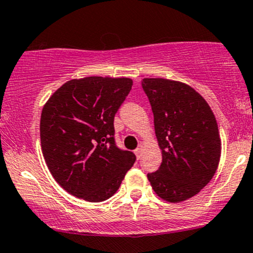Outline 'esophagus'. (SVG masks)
<instances>
[{"instance_id":"obj_1","label":"esophagus","mask_w":253,"mask_h":253,"mask_svg":"<svg viewBox=\"0 0 253 253\" xmlns=\"http://www.w3.org/2000/svg\"><path fill=\"white\" fill-rule=\"evenodd\" d=\"M142 154H143V147H142V145H139L137 149L135 150V155H136V157H137V159H141Z\"/></svg>"}]
</instances>
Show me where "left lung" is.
<instances>
[{
	"instance_id": "obj_1",
	"label": "left lung",
	"mask_w": 253,
	"mask_h": 253,
	"mask_svg": "<svg viewBox=\"0 0 253 253\" xmlns=\"http://www.w3.org/2000/svg\"><path fill=\"white\" fill-rule=\"evenodd\" d=\"M142 87L162 150L161 166L148 180L163 200L185 201L198 194L218 168L221 142L215 117L206 100L183 83L144 78Z\"/></svg>"
}]
</instances>
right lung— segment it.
<instances>
[{"label": "right lung", "mask_w": 253, "mask_h": 253, "mask_svg": "<svg viewBox=\"0 0 253 253\" xmlns=\"http://www.w3.org/2000/svg\"><path fill=\"white\" fill-rule=\"evenodd\" d=\"M131 86L129 78L72 79L44 104V161L56 182L74 197L90 203L111 198L135 163V154L116 145L114 127Z\"/></svg>", "instance_id": "add662e5"}]
</instances>
